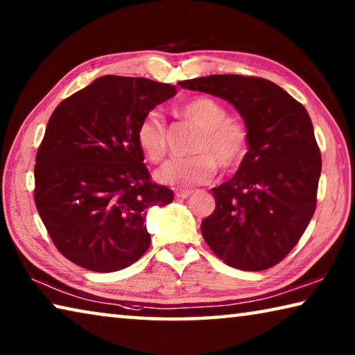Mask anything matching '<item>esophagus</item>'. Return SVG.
Wrapping results in <instances>:
<instances>
[{"label": "esophagus", "mask_w": 355, "mask_h": 355, "mask_svg": "<svg viewBox=\"0 0 355 355\" xmlns=\"http://www.w3.org/2000/svg\"><path fill=\"white\" fill-rule=\"evenodd\" d=\"M191 192L192 191H189V189H177L175 197H177V199H188V197L191 196Z\"/></svg>", "instance_id": "34e87169"}]
</instances>
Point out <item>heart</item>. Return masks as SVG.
Here are the masks:
<instances>
[{
	"label": "heart",
	"mask_w": 355,
	"mask_h": 355,
	"mask_svg": "<svg viewBox=\"0 0 355 355\" xmlns=\"http://www.w3.org/2000/svg\"><path fill=\"white\" fill-rule=\"evenodd\" d=\"M180 116L202 130L192 147L197 153L189 158L166 161L155 171L156 182L191 188L211 182L218 164L224 171H233L244 163L250 148L249 130L241 122L232 120L227 107L209 97H196L180 107ZM136 142L144 156L152 163L167 152V127L159 112L150 111L136 128Z\"/></svg>",
	"instance_id": "obj_1"
}]
</instances>
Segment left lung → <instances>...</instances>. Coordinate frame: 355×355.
<instances>
[{"mask_svg": "<svg viewBox=\"0 0 355 355\" xmlns=\"http://www.w3.org/2000/svg\"><path fill=\"white\" fill-rule=\"evenodd\" d=\"M178 84L227 100L250 135L238 172L211 189L216 208L202 220L203 239L228 266L272 268L297 244L316 208L321 152L307 110L263 78L209 75Z\"/></svg>", "mask_w": 355, "mask_h": 355, "instance_id": "8db88e82", "label": "left lung"}]
</instances>
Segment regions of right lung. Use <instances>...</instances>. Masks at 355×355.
Wrapping results in <instances>:
<instances>
[{
    "instance_id": "right-lung-1",
    "label": "right lung",
    "mask_w": 355,
    "mask_h": 355,
    "mask_svg": "<svg viewBox=\"0 0 355 355\" xmlns=\"http://www.w3.org/2000/svg\"><path fill=\"white\" fill-rule=\"evenodd\" d=\"M175 86L105 75L58 105L34 166V200L58 250L84 269L114 272L150 245V207L173 192L150 180L136 142L141 119Z\"/></svg>"
}]
</instances>
